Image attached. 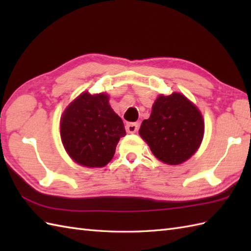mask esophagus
<instances>
[{
  "label": "esophagus",
  "mask_w": 251,
  "mask_h": 251,
  "mask_svg": "<svg viewBox=\"0 0 251 251\" xmlns=\"http://www.w3.org/2000/svg\"><path fill=\"white\" fill-rule=\"evenodd\" d=\"M125 128L128 134H135L138 128H139V125H138L137 123H128V124H126Z\"/></svg>",
  "instance_id": "esophagus-1"
}]
</instances>
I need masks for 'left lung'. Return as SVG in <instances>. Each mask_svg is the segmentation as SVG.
<instances>
[{
    "mask_svg": "<svg viewBox=\"0 0 251 251\" xmlns=\"http://www.w3.org/2000/svg\"><path fill=\"white\" fill-rule=\"evenodd\" d=\"M204 120L197 106L179 93L159 95L139 135L159 161L179 165L193 155L204 137Z\"/></svg>",
    "mask_w": 251,
    "mask_h": 251,
    "instance_id": "1",
    "label": "left lung"
}]
</instances>
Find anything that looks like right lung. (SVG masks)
Returning <instances> with one entry per match:
<instances>
[{
  "instance_id": "add662e5",
  "label": "right lung",
  "mask_w": 251,
  "mask_h": 251,
  "mask_svg": "<svg viewBox=\"0 0 251 251\" xmlns=\"http://www.w3.org/2000/svg\"><path fill=\"white\" fill-rule=\"evenodd\" d=\"M125 135L124 123L104 93H82L67 106L60 120L63 147L74 162L85 167L105 166Z\"/></svg>"
}]
</instances>
